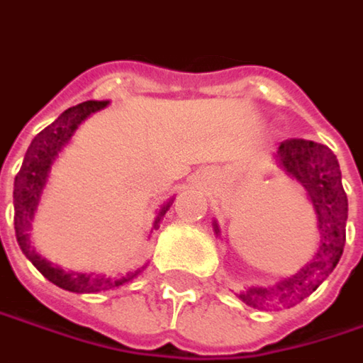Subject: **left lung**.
<instances>
[{"label":"left lung","mask_w":363,"mask_h":363,"mask_svg":"<svg viewBox=\"0 0 363 363\" xmlns=\"http://www.w3.org/2000/svg\"><path fill=\"white\" fill-rule=\"evenodd\" d=\"M276 157L289 176L306 187L312 199L318 213L320 250L296 276L281 279L272 288H250L240 294V300L252 308H289L308 298L334 272L346 244L347 196L334 152L322 143L291 138L281 142Z\"/></svg>","instance_id":"left-lung-1"}]
</instances>
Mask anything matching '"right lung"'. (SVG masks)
I'll return each mask as SVG.
<instances>
[{"label":"right lung","instance_id":"1","mask_svg":"<svg viewBox=\"0 0 363 363\" xmlns=\"http://www.w3.org/2000/svg\"><path fill=\"white\" fill-rule=\"evenodd\" d=\"M108 106V101H84L77 104L74 108L65 109L60 118L53 123H50L45 130H41L33 142L29 143L21 169L17 172L16 182H13V225H16L17 244L21 247V252L28 255L29 262L40 269L51 284L67 289V291H77V294H96V291H106L128 284L135 278L142 269H133L128 274H121L118 278H101L94 274H77V272H63L60 267H53L50 262L41 259L29 245V228L31 220L40 201V194L45 186V177L50 172L51 164L55 160V155L62 152V147L69 142V138L74 135L77 125L84 121L87 116H91L94 111H99ZM174 203V199L165 201L162 206L160 213L155 216L153 221V230L160 228V221L164 220V216L169 210V206Z\"/></svg>","mask_w":363,"mask_h":363}]
</instances>
